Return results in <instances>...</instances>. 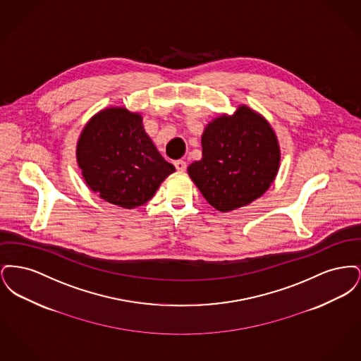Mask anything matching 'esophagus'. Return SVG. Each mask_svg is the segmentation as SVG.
Here are the masks:
<instances>
[{
    "mask_svg": "<svg viewBox=\"0 0 361 361\" xmlns=\"http://www.w3.org/2000/svg\"><path fill=\"white\" fill-rule=\"evenodd\" d=\"M173 164H174V166H176V169H177L178 172H184V171L187 169V164H185L184 161H181V159H177V161H174Z\"/></svg>",
    "mask_w": 361,
    "mask_h": 361,
    "instance_id": "34e87169",
    "label": "esophagus"
}]
</instances>
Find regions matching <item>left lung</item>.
Here are the masks:
<instances>
[{"mask_svg": "<svg viewBox=\"0 0 361 361\" xmlns=\"http://www.w3.org/2000/svg\"><path fill=\"white\" fill-rule=\"evenodd\" d=\"M202 159L189 177L207 202L227 212L262 196L275 180L280 147L271 124L246 105L208 123L202 135Z\"/></svg>", "mask_w": 361, "mask_h": 361, "instance_id": "obj_1", "label": "left lung"}]
</instances>
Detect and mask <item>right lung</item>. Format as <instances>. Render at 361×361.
<instances>
[{
    "instance_id": "right-lung-1",
    "label": "right lung",
    "mask_w": 361,
    "mask_h": 361,
    "mask_svg": "<svg viewBox=\"0 0 361 361\" xmlns=\"http://www.w3.org/2000/svg\"><path fill=\"white\" fill-rule=\"evenodd\" d=\"M77 162L89 188L128 209L149 202L176 171L145 133L142 116L121 106L105 108L86 123Z\"/></svg>"
}]
</instances>
